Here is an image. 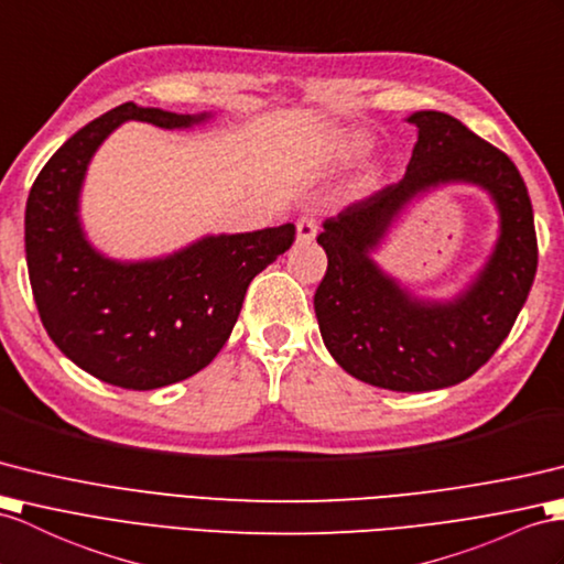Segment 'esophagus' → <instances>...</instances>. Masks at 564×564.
Returning a JSON list of instances; mask_svg holds the SVG:
<instances>
[{
    "label": "esophagus",
    "instance_id": "esophagus-1",
    "mask_svg": "<svg viewBox=\"0 0 564 564\" xmlns=\"http://www.w3.org/2000/svg\"><path fill=\"white\" fill-rule=\"evenodd\" d=\"M315 235H318V225H315L313 217H301L296 223V239L301 243H308L315 239Z\"/></svg>",
    "mask_w": 564,
    "mask_h": 564
}]
</instances>
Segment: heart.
<instances>
[{"instance_id": "heart-1", "label": "heart", "mask_w": 564, "mask_h": 564, "mask_svg": "<svg viewBox=\"0 0 564 564\" xmlns=\"http://www.w3.org/2000/svg\"><path fill=\"white\" fill-rule=\"evenodd\" d=\"M366 150V135L359 131H349V133H341L335 139L333 143V155L339 160H349L354 155H359Z\"/></svg>"}]
</instances>
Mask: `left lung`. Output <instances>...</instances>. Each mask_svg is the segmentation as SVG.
Listing matches in <instances>:
<instances>
[{
	"instance_id": "obj_1",
	"label": "left lung",
	"mask_w": 564,
	"mask_h": 564,
	"mask_svg": "<svg viewBox=\"0 0 564 564\" xmlns=\"http://www.w3.org/2000/svg\"><path fill=\"white\" fill-rule=\"evenodd\" d=\"M419 141L397 184L327 217L318 243L327 270L313 296L333 359L368 386L425 392L474 376L510 335L539 265L524 178L502 150L445 112L406 119ZM445 181L484 185L501 210V239L477 282L452 305L411 300L367 253L409 197Z\"/></svg>"
}]
</instances>
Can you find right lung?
Returning a JSON list of instances; mask_svg holds the SVG:
<instances>
[{"label": "right lung", "mask_w": 564, "mask_h": 564, "mask_svg": "<svg viewBox=\"0 0 564 564\" xmlns=\"http://www.w3.org/2000/svg\"><path fill=\"white\" fill-rule=\"evenodd\" d=\"M129 119L182 129L205 115L123 102L76 131L33 182L25 260L40 321L66 359L109 386L155 390L215 359L251 280L290 249L296 227L205 237L145 263L107 260L80 231L78 191L95 150Z\"/></svg>", "instance_id": "obj_1"}]
</instances>
